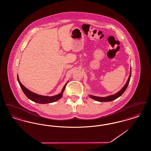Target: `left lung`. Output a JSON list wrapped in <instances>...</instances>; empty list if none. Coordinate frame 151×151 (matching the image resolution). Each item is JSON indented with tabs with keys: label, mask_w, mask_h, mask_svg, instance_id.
<instances>
[{
	"label": "left lung",
	"mask_w": 151,
	"mask_h": 151,
	"mask_svg": "<svg viewBox=\"0 0 151 151\" xmlns=\"http://www.w3.org/2000/svg\"><path fill=\"white\" fill-rule=\"evenodd\" d=\"M131 71H130L129 78V79H128L126 84H125L124 86H123V88H122V89L119 92H118L117 93L115 94L114 95H111V96H110L106 97H96V96H92V95H89V97L91 99H93V100L98 101H100V102H109V101L114 100L115 99H116L117 98H118L119 97H120L122 94L124 92L126 89H127L128 85L129 84V80H130V78H131Z\"/></svg>",
	"instance_id": "left-lung-1"
}]
</instances>
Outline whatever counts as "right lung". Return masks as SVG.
Listing matches in <instances>:
<instances>
[{
	"instance_id": "obj_1",
	"label": "right lung",
	"mask_w": 151,
	"mask_h": 151,
	"mask_svg": "<svg viewBox=\"0 0 151 151\" xmlns=\"http://www.w3.org/2000/svg\"><path fill=\"white\" fill-rule=\"evenodd\" d=\"M17 80H18V82L20 84V86L21 87L23 92L25 94V96L30 100L36 102L37 103H38V104L51 103V102H55V101H57L58 100H59L62 97L63 92H64L65 88L66 85H67V83H66L65 85L63 87V90H62V91L60 93L57 94L56 96H52V97H47V96H40V95H38L37 94L35 93L30 91L20 83L19 79V77H18V75H17Z\"/></svg>"
}]
</instances>
